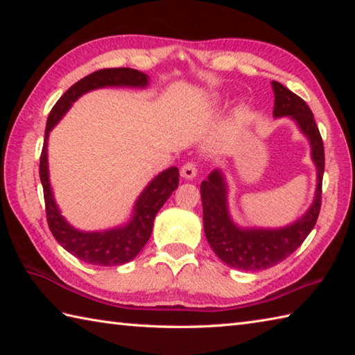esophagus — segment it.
Wrapping results in <instances>:
<instances>
[{
	"instance_id": "34e87169",
	"label": "esophagus",
	"mask_w": 355,
	"mask_h": 355,
	"mask_svg": "<svg viewBox=\"0 0 355 355\" xmlns=\"http://www.w3.org/2000/svg\"><path fill=\"white\" fill-rule=\"evenodd\" d=\"M197 175V166L192 162H187L182 168V177L186 180H192Z\"/></svg>"
}]
</instances>
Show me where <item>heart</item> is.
<instances>
[{"instance_id": "1", "label": "heart", "mask_w": 355, "mask_h": 355, "mask_svg": "<svg viewBox=\"0 0 355 355\" xmlns=\"http://www.w3.org/2000/svg\"><path fill=\"white\" fill-rule=\"evenodd\" d=\"M215 101H218V99H216V97H215Z\"/></svg>"}]
</instances>
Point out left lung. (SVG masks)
<instances>
[{"label":"left lung","instance_id":"8db88e82","mask_svg":"<svg viewBox=\"0 0 355 355\" xmlns=\"http://www.w3.org/2000/svg\"><path fill=\"white\" fill-rule=\"evenodd\" d=\"M273 117H290L311 146V160L318 172L314 200L306 212L284 227H239L232 220L227 202V182L221 169H215L201 183L202 223L207 243L215 254L229 267L256 271L267 270L296 250L318 221L322 201V178L325 171V153L319 128L310 107L288 88L273 80Z\"/></svg>","mask_w":355,"mask_h":355}]
</instances>
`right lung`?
I'll list each match as a JSON object with an SVG mask.
<instances>
[{"mask_svg": "<svg viewBox=\"0 0 355 355\" xmlns=\"http://www.w3.org/2000/svg\"><path fill=\"white\" fill-rule=\"evenodd\" d=\"M148 84V74L134 69H103L94 71L67 89L61 99L51 108L47 119L40 162V178L44 189L49 227L53 236L67 252H70L80 261L93 263V266H122V263L132 261L140 253L153 232L157 212L178 187V168L172 166V168L160 172L143 189L134 205L131 220L126 224L102 232H82L74 229L65 220L55 201L49 177V135L82 94L107 87L146 88Z\"/></svg>", "mask_w": 355, "mask_h": 355, "instance_id": "1", "label": "right lung"}]
</instances>
